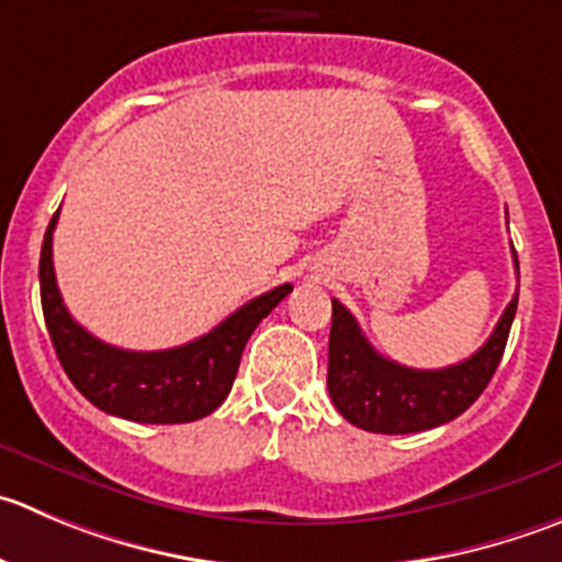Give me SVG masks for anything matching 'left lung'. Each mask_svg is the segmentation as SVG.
Masks as SVG:
<instances>
[{
	"instance_id": "left-lung-1",
	"label": "left lung",
	"mask_w": 562,
	"mask_h": 562,
	"mask_svg": "<svg viewBox=\"0 0 562 562\" xmlns=\"http://www.w3.org/2000/svg\"><path fill=\"white\" fill-rule=\"evenodd\" d=\"M518 270V256L513 250ZM518 292L502 312L494 334L474 356L445 370H414L381 356L358 328L356 317L334 297L328 339V394L350 425L370 432L430 430L461 416L483 394L505 352L516 317Z\"/></svg>"
}]
</instances>
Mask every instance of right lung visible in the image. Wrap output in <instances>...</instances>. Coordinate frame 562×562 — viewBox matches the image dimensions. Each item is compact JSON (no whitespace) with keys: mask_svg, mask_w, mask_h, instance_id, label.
<instances>
[{"mask_svg":"<svg viewBox=\"0 0 562 562\" xmlns=\"http://www.w3.org/2000/svg\"><path fill=\"white\" fill-rule=\"evenodd\" d=\"M57 215L60 212H55L44 234L37 278L46 328L68 381L95 408L130 422L181 425L212 414L232 392L250 334L290 295L292 284H281L254 297L195 341L154 352L121 350L88 334L63 303L52 265Z\"/></svg>","mask_w":562,"mask_h":562,"instance_id":"right-lung-1","label":"right lung"}]
</instances>
